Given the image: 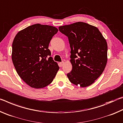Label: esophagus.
Here are the masks:
<instances>
[{
	"instance_id": "34e87169",
	"label": "esophagus",
	"mask_w": 123,
	"mask_h": 123,
	"mask_svg": "<svg viewBox=\"0 0 123 123\" xmlns=\"http://www.w3.org/2000/svg\"><path fill=\"white\" fill-rule=\"evenodd\" d=\"M64 62H60V63H59L60 67H62V66H63V64H64Z\"/></svg>"
}]
</instances>
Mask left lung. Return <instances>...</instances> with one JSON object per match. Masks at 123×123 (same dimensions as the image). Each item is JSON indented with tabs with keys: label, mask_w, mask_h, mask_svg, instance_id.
<instances>
[{
	"label": "left lung",
	"mask_w": 123,
	"mask_h": 123,
	"mask_svg": "<svg viewBox=\"0 0 123 123\" xmlns=\"http://www.w3.org/2000/svg\"><path fill=\"white\" fill-rule=\"evenodd\" d=\"M68 37L72 70L67 75L72 84L86 87L103 73L107 62V44L97 27L76 22L59 27Z\"/></svg>",
	"instance_id": "1"
}]
</instances>
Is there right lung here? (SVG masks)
<instances>
[{"instance_id":"add662e5","label":"right lung","mask_w":123,"mask_h":123,"mask_svg":"<svg viewBox=\"0 0 123 123\" xmlns=\"http://www.w3.org/2000/svg\"><path fill=\"white\" fill-rule=\"evenodd\" d=\"M55 27L36 24L19 31L12 43V60L18 75L32 88L50 84L59 69L48 49Z\"/></svg>"}]
</instances>
